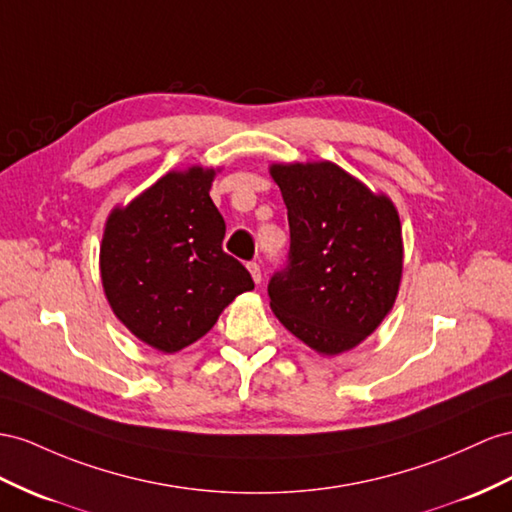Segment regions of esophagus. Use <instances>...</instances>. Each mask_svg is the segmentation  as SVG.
Listing matches in <instances>:
<instances>
[{"mask_svg": "<svg viewBox=\"0 0 512 512\" xmlns=\"http://www.w3.org/2000/svg\"><path fill=\"white\" fill-rule=\"evenodd\" d=\"M248 272H251L253 281L259 285V283H261V268H259L257 261H251V264H248Z\"/></svg>", "mask_w": 512, "mask_h": 512, "instance_id": "esophagus-1", "label": "esophagus"}]
</instances>
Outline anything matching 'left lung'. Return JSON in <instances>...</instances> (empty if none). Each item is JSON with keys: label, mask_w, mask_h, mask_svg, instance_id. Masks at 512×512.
Wrapping results in <instances>:
<instances>
[{"label": "left lung", "mask_w": 512, "mask_h": 512, "mask_svg": "<svg viewBox=\"0 0 512 512\" xmlns=\"http://www.w3.org/2000/svg\"><path fill=\"white\" fill-rule=\"evenodd\" d=\"M270 175L290 220L287 266L268 283L274 316L320 355L359 346L398 296L396 205L333 162L272 164Z\"/></svg>", "instance_id": "left-lung-1"}]
</instances>
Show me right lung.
I'll return each mask as SVG.
<instances>
[{"instance_id":"add662e5","label":"right lung","mask_w":512,"mask_h":512,"mask_svg":"<svg viewBox=\"0 0 512 512\" xmlns=\"http://www.w3.org/2000/svg\"><path fill=\"white\" fill-rule=\"evenodd\" d=\"M214 168L170 170L103 231L99 268L108 303L140 342L177 352L201 339L235 296L251 292V274L222 251L225 220L209 188Z\"/></svg>"}]
</instances>
